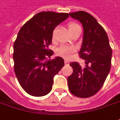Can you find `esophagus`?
Instances as JSON below:
<instances>
[{
    "label": "esophagus",
    "instance_id": "esophagus-1",
    "mask_svg": "<svg viewBox=\"0 0 120 120\" xmlns=\"http://www.w3.org/2000/svg\"><path fill=\"white\" fill-rule=\"evenodd\" d=\"M64 63L65 65H69V62L68 60H64Z\"/></svg>",
    "mask_w": 120,
    "mask_h": 120
}]
</instances>
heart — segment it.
Returning a JSON list of instances; mask_svg holds the SVG:
<instances>
[{
	"label": "heart",
	"mask_w": 120,
	"mask_h": 120,
	"mask_svg": "<svg viewBox=\"0 0 120 120\" xmlns=\"http://www.w3.org/2000/svg\"><path fill=\"white\" fill-rule=\"evenodd\" d=\"M68 27L71 34L78 29H81L80 26L75 22H70L68 25ZM54 34H55V30H54L52 32V39H54ZM75 51H76V49L74 46H68V45H61L57 49L56 52L58 56L63 57L66 59H68L70 58L71 54L74 53Z\"/></svg>",
	"instance_id": "obj_1"
}]
</instances>
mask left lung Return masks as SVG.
Here are the masks:
<instances>
[{"instance_id":"1","label":"left lung","mask_w":120,"mask_h":120,"mask_svg":"<svg viewBox=\"0 0 120 120\" xmlns=\"http://www.w3.org/2000/svg\"><path fill=\"white\" fill-rule=\"evenodd\" d=\"M83 27V39L79 52L86 64L81 68L77 62L70 64L73 73L68 77L69 90L79 98L92 97L102 87L110 70L112 49L106 32L97 19L84 11L70 13Z\"/></svg>"}]
</instances>
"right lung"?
Returning <instances> with one entry per match:
<instances>
[{
    "instance_id": "1",
    "label": "right lung",
    "mask_w": 120,
    "mask_h": 120,
    "mask_svg": "<svg viewBox=\"0 0 120 120\" xmlns=\"http://www.w3.org/2000/svg\"><path fill=\"white\" fill-rule=\"evenodd\" d=\"M69 17L68 13L42 12L21 27L14 43V71L23 89L31 96L49 93L53 78L64 66V59L47 60L54 53L49 49L54 28Z\"/></svg>"
}]
</instances>
